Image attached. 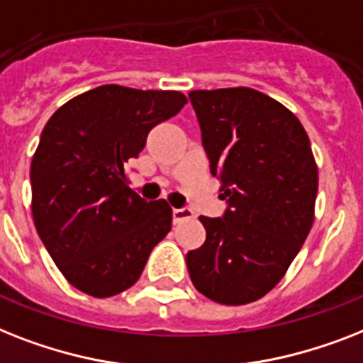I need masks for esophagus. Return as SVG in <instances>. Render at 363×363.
Here are the masks:
<instances>
[{"mask_svg":"<svg viewBox=\"0 0 363 363\" xmlns=\"http://www.w3.org/2000/svg\"><path fill=\"white\" fill-rule=\"evenodd\" d=\"M190 218H194V212L190 208H173V223H181Z\"/></svg>","mask_w":363,"mask_h":363,"instance_id":"1","label":"esophagus"}]
</instances>
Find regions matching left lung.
<instances>
[{
  "label": "left lung",
  "mask_w": 363,
  "mask_h": 363,
  "mask_svg": "<svg viewBox=\"0 0 363 363\" xmlns=\"http://www.w3.org/2000/svg\"><path fill=\"white\" fill-rule=\"evenodd\" d=\"M190 100L229 208L199 218L207 238L186 253L188 272L218 304H250L281 281L311 231L313 151L298 117L261 91H190Z\"/></svg>",
  "instance_id": "8db88e82"
}]
</instances>
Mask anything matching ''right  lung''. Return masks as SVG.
<instances>
[{
    "label": "right lung",
    "mask_w": 363,
    "mask_h": 363,
    "mask_svg": "<svg viewBox=\"0 0 363 363\" xmlns=\"http://www.w3.org/2000/svg\"><path fill=\"white\" fill-rule=\"evenodd\" d=\"M186 102L179 91L100 85L65 102L44 126L31 160L33 222L59 272L82 293L110 298L132 287L172 231V207L141 199L125 164Z\"/></svg>",
    "instance_id": "obj_1"
}]
</instances>
